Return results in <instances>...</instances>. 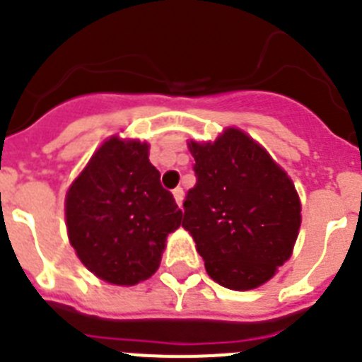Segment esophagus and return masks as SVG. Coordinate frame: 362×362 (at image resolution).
I'll return each instance as SVG.
<instances>
[{
	"instance_id": "34e87169",
	"label": "esophagus",
	"mask_w": 362,
	"mask_h": 362,
	"mask_svg": "<svg viewBox=\"0 0 362 362\" xmlns=\"http://www.w3.org/2000/svg\"><path fill=\"white\" fill-rule=\"evenodd\" d=\"M174 199L177 203V206L183 210V199H185V194H183V188H175L174 190Z\"/></svg>"
}]
</instances>
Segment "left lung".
Returning a JSON list of instances; mask_svg holds the SVG:
<instances>
[{
    "mask_svg": "<svg viewBox=\"0 0 362 362\" xmlns=\"http://www.w3.org/2000/svg\"><path fill=\"white\" fill-rule=\"evenodd\" d=\"M188 150L197 183L183 203V228L216 283L238 292L259 288L292 257L299 235L292 177L238 127L214 141L190 139Z\"/></svg>",
    "mask_w": 362,
    "mask_h": 362,
    "instance_id": "8db88e82",
    "label": "left lung"
}]
</instances>
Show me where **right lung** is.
I'll return each instance as SVG.
<instances>
[{"instance_id": "add662e5", "label": "right lung", "mask_w": 362, "mask_h": 362, "mask_svg": "<svg viewBox=\"0 0 362 362\" xmlns=\"http://www.w3.org/2000/svg\"><path fill=\"white\" fill-rule=\"evenodd\" d=\"M150 145L114 134L98 146L65 196L69 241L101 281L134 286L156 274L181 210L159 183Z\"/></svg>"}]
</instances>
